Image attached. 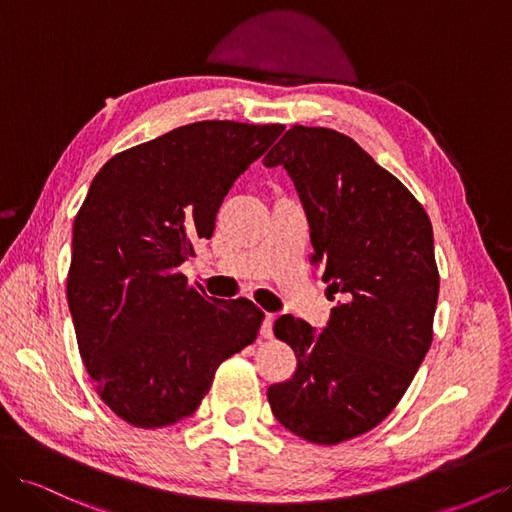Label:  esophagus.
Segmentation results:
<instances>
[{
	"label": "esophagus",
	"mask_w": 512,
	"mask_h": 512,
	"mask_svg": "<svg viewBox=\"0 0 512 512\" xmlns=\"http://www.w3.org/2000/svg\"><path fill=\"white\" fill-rule=\"evenodd\" d=\"M273 320H275V316H271V314L265 316V320H262V327H260V337H265V339L273 337Z\"/></svg>",
	"instance_id": "1"
}]
</instances>
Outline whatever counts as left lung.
Returning a JSON list of instances; mask_svg holds the SVG:
<instances>
[{"instance_id": "8db88e82", "label": "left lung", "mask_w": 512, "mask_h": 512, "mask_svg": "<svg viewBox=\"0 0 512 512\" xmlns=\"http://www.w3.org/2000/svg\"><path fill=\"white\" fill-rule=\"evenodd\" d=\"M265 166L288 170L312 262L342 294L320 333L290 314L275 320L297 371L267 397L299 438L339 444L395 410L431 346L440 290L431 222L406 185L342 132L292 126Z\"/></svg>"}]
</instances>
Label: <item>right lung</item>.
<instances>
[{
    "label": "right lung",
    "mask_w": 512,
    "mask_h": 512,
    "mask_svg": "<svg viewBox=\"0 0 512 512\" xmlns=\"http://www.w3.org/2000/svg\"><path fill=\"white\" fill-rule=\"evenodd\" d=\"M280 123L198 121L108 160L74 218L68 305L87 374L123 421L179 423L215 369L250 346L265 314L213 299L179 267L209 239L232 183Z\"/></svg>",
    "instance_id": "1"
}]
</instances>
